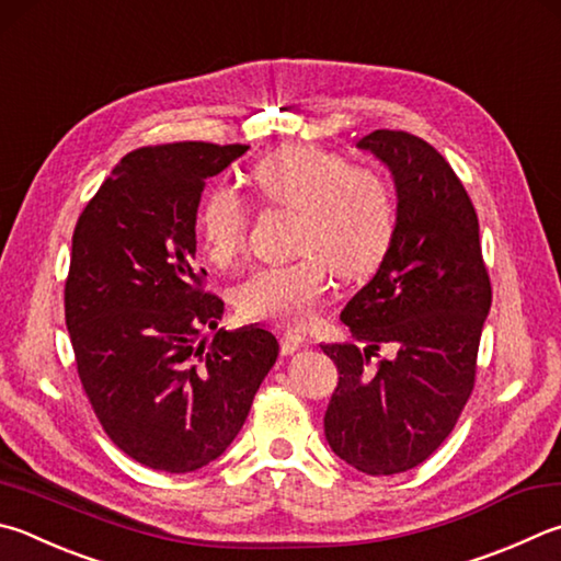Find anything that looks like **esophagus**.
I'll list each match as a JSON object with an SVG mask.
<instances>
[{
    "instance_id": "1",
    "label": "esophagus",
    "mask_w": 561,
    "mask_h": 561,
    "mask_svg": "<svg viewBox=\"0 0 561 561\" xmlns=\"http://www.w3.org/2000/svg\"><path fill=\"white\" fill-rule=\"evenodd\" d=\"M282 353L284 355H291V353H297L299 348H304V345H307V335H304L301 331H287L282 335Z\"/></svg>"
}]
</instances>
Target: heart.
<instances>
[{
  "mask_svg": "<svg viewBox=\"0 0 561 561\" xmlns=\"http://www.w3.org/2000/svg\"><path fill=\"white\" fill-rule=\"evenodd\" d=\"M250 183L262 203L294 213L289 250L297 257L254 270L240 284L236 301L245 319L309 321L329 294L331 272L345 282L358 279L390 245V183L370 167H353L339 151L279 147L250 169ZM196 230L208 257L230 264L245 245V201L232 188H213L201 203Z\"/></svg>",
  "mask_w": 561,
  "mask_h": 561,
  "instance_id": "1",
  "label": "heart"
}]
</instances>
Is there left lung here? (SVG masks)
<instances>
[{"label": "left lung", "mask_w": 561, "mask_h": 561, "mask_svg": "<svg viewBox=\"0 0 561 561\" xmlns=\"http://www.w3.org/2000/svg\"><path fill=\"white\" fill-rule=\"evenodd\" d=\"M358 149L392 171L397 220L375 277L341 311L366 348L321 345L339 368L323 432L345 463L392 476L426 461L456 426L493 294L476 208L449 161L394 129L370 131ZM385 342L398 355L370 366Z\"/></svg>", "instance_id": "obj_1"}]
</instances>
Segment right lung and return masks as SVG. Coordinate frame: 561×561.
<instances>
[{
  "mask_svg": "<svg viewBox=\"0 0 561 561\" xmlns=\"http://www.w3.org/2000/svg\"><path fill=\"white\" fill-rule=\"evenodd\" d=\"M245 145L141 147L80 213L66 279V325L80 382L105 434L167 473L206 466L236 439L279 355L262 325L218 331L222 301L196 267L206 179ZM206 328L210 344L198 342Z\"/></svg>",
  "mask_w": 561,
  "mask_h": 561,
  "instance_id": "add662e5",
  "label": "right lung"
}]
</instances>
